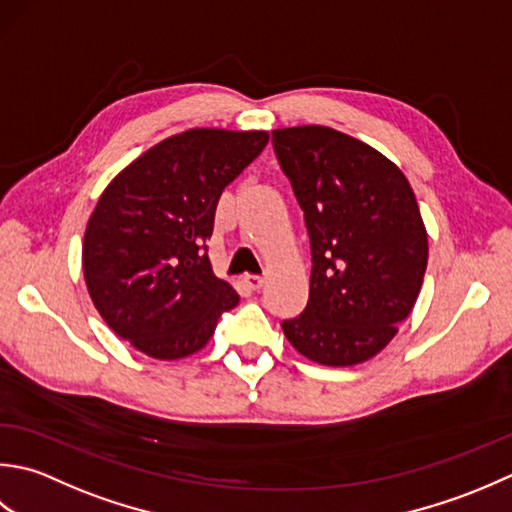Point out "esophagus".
<instances>
[{
	"mask_svg": "<svg viewBox=\"0 0 512 512\" xmlns=\"http://www.w3.org/2000/svg\"><path fill=\"white\" fill-rule=\"evenodd\" d=\"M241 280H243V285L249 287V289H260L265 283L263 276H254V274H245Z\"/></svg>",
	"mask_w": 512,
	"mask_h": 512,
	"instance_id": "obj_1",
	"label": "esophagus"
}]
</instances>
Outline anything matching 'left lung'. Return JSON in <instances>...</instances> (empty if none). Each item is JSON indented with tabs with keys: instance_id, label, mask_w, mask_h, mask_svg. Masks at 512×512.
I'll use <instances>...</instances> for the list:
<instances>
[{
	"instance_id": "obj_1",
	"label": "left lung",
	"mask_w": 512,
	"mask_h": 512,
	"mask_svg": "<svg viewBox=\"0 0 512 512\" xmlns=\"http://www.w3.org/2000/svg\"><path fill=\"white\" fill-rule=\"evenodd\" d=\"M311 247L309 300L287 340L327 367L373 358L422 289L429 238L406 176L371 145L325 125L274 130Z\"/></svg>"
}]
</instances>
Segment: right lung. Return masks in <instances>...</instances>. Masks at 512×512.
<instances>
[{"instance_id":"add662e5","label":"right lung","mask_w":512,"mask_h":512,"mask_svg":"<svg viewBox=\"0 0 512 512\" xmlns=\"http://www.w3.org/2000/svg\"><path fill=\"white\" fill-rule=\"evenodd\" d=\"M267 141V132L187 130L103 190L83 236V276L101 318L145 356H192L241 300L214 276L205 243L218 198Z\"/></svg>"}]
</instances>
